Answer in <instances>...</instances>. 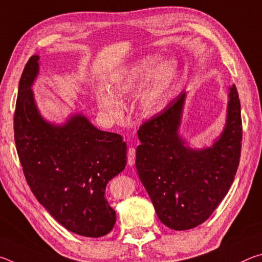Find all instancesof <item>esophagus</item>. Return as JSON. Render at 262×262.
Segmentation results:
<instances>
[{
    "mask_svg": "<svg viewBox=\"0 0 262 262\" xmlns=\"http://www.w3.org/2000/svg\"><path fill=\"white\" fill-rule=\"evenodd\" d=\"M127 162H128V165H130V166H133L135 164V149L133 147L128 149Z\"/></svg>",
    "mask_w": 262,
    "mask_h": 262,
    "instance_id": "obj_1",
    "label": "esophagus"
}]
</instances>
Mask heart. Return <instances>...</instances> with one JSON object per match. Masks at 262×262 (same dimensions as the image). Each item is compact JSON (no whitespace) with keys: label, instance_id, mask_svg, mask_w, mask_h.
Wrapping results in <instances>:
<instances>
[{"label":"heart","instance_id":"obj_1","mask_svg":"<svg viewBox=\"0 0 262 262\" xmlns=\"http://www.w3.org/2000/svg\"><path fill=\"white\" fill-rule=\"evenodd\" d=\"M179 63L174 59L163 61L161 54H148L140 57L113 78L112 91L98 90L96 94L99 108L111 117L122 112L120 99L137 96L141 112L156 115L166 107L171 91L179 75Z\"/></svg>","mask_w":262,"mask_h":262}]
</instances>
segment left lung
Returning <instances> with one entry per match:
<instances>
[{"label": "left lung", "mask_w": 262, "mask_h": 262, "mask_svg": "<svg viewBox=\"0 0 262 262\" xmlns=\"http://www.w3.org/2000/svg\"><path fill=\"white\" fill-rule=\"evenodd\" d=\"M187 92L170 101L140 127L136 168L158 219L172 230H188L207 221L229 192L242 148L241 101L229 88L227 120L210 147H189L179 128Z\"/></svg>", "instance_id": "1"}]
</instances>
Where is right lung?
Listing matches in <instances>:
<instances>
[{"mask_svg": "<svg viewBox=\"0 0 262 262\" xmlns=\"http://www.w3.org/2000/svg\"><path fill=\"white\" fill-rule=\"evenodd\" d=\"M39 60L31 56L21 74L14 118L26 181L62 227L84 237L105 236L117 220L105 196L106 185L125 170L126 142L98 129L82 112L70 114L61 125L43 119L32 90Z\"/></svg>", "mask_w": 262, "mask_h": 262, "instance_id": "right-lung-1", "label": "right lung"}]
</instances>
